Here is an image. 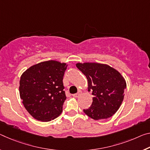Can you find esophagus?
Segmentation results:
<instances>
[{"label":"esophagus","instance_id":"obj_1","mask_svg":"<svg viewBox=\"0 0 150 150\" xmlns=\"http://www.w3.org/2000/svg\"><path fill=\"white\" fill-rule=\"evenodd\" d=\"M80 94H81V93H80V92H78L77 93L73 94V97H75V98H77V97H79V96H80Z\"/></svg>","mask_w":150,"mask_h":150}]
</instances>
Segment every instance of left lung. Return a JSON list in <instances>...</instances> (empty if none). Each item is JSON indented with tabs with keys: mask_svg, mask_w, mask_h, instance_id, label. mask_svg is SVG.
<instances>
[{
	"mask_svg": "<svg viewBox=\"0 0 150 150\" xmlns=\"http://www.w3.org/2000/svg\"><path fill=\"white\" fill-rule=\"evenodd\" d=\"M77 67L86 76L88 91H92L91 106L84 113L94 120L108 119L122 105L126 82L117 70L106 64L77 63Z\"/></svg>",
	"mask_w": 150,
	"mask_h": 150,
	"instance_id": "1",
	"label": "left lung"
}]
</instances>
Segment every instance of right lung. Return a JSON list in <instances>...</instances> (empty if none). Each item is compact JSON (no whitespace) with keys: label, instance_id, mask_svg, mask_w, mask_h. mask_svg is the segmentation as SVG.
<instances>
[{"label":"right lung","instance_id":"add662e5","mask_svg":"<svg viewBox=\"0 0 150 150\" xmlns=\"http://www.w3.org/2000/svg\"><path fill=\"white\" fill-rule=\"evenodd\" d=\"M67 67L57 61H43L30 67L21 75L20 97L35 120L50 122L62 112L67 98L63 83Z\"/></svg>","mask_w":150,"mask_h":150}]
</instances>
